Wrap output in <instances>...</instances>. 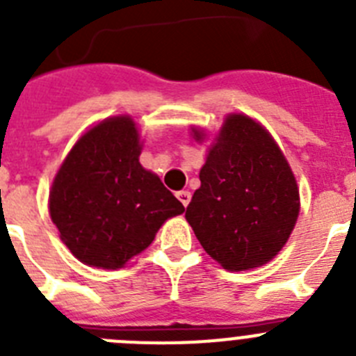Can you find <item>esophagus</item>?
<instances>
[{
	"mask_svg": "<svg viewBox=\"0 0 356 356\" xmlns=\"http://www.w3.org/2000/svg\"><path fill=\"white\" fill-rule=\"evenodd\" d=\"M176 197L180 200V203L184 207H187L188 203H191V193H188V191H178V193H176Z\"/></svg>",
	"mask_w": 356,
	"mask_h": 356,
	"instance_id": "obj_1",
	"label": "esophagus"
}]
</instances>
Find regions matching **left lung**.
Segmentation results:
<instances>
[{
  "instance_id": "8db88e82",
  "label": "left lung",
  "mask_w": 356,
  "mask_h": 356,
  "mask_svg": "<svg viewBox=\"0 0 356 356\" xmlns=\"http://www.w3.org/2000/svg\"><path fill=\"white\" fill-rule=\"evenodd\" d=\"M200 180L185 217L203 250L228 271L276 257L300 213V193L271 135L248 115H228Z\"/></svg>"
}]
</instances>
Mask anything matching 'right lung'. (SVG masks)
I'll use <instances>...</instances> for the list:
<instances>
[{
    "label": "right lung",
    "instance_id": "1",
    "mask_svg": "<svg viewBox=\"0 0 356 356\" xmlns=\"http://www.w3.org/2000/svg\"><path fill=\"white\" fill-rule=\"evenodd\" d=\"M135 122H99L74 144L49 193L51 221L71 253L87 266L119 269L149 246L165 219L184 205L139 162Z\"/></svg>",
    "mask_w": 356,
    "mask_h": 356
}]
</instances>
